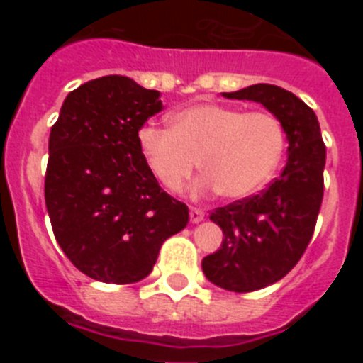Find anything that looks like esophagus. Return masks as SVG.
<instances>
[{
    "instance_id": "1",
    "label": "esophagus",
    "mask_w": 363,
    "mask_h": 363,
    "mask_svg": "<svg viewBox=\"0 0 363 363\" xmlns=\"http://www.w3.org/2000/svg\"><path fill=\"white\" fill-rule=\"evenodd\" d=\"M189 218H191L192 223H200V221H203L205 213L201 209H196V207H192L191 213H189Z\"/></svg>"
}]
</instances>
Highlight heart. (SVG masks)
<instances>
[{
  "instance_id": "b5f03b06",
  "label": "heart",
  "mask_w": 363,
  "mask_h": 363,
  "mask_svg": "<svg viewBox=\"0 0 363 363\" xmlns=\"http://www.w3.org/2000/svg\"><path fill=\"white\" fill-rule=\"evenodd\" d=\"M171 129L147 123L138 130V150L150 174L179 191L198 167L205 172L192 194L221 191L233 200L267 184L284 156L285 133L269 112H243L218 104H194L171 114Z\"/></svg>"
}]
</instances>
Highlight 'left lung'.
Returning a JSON list of instances; mask_svg holds the SVG:
<instances>
[{"mask_svg":"<svg viewBox=\"0 0 363 363\" xmlns=\"http://www.w3.org/2000/svg\"><path fill=\"white\" fill-rule=\"evenodd\" d=\"M221 96L264 105L289 143L285 169L262 194L209 216L225 240L203 258V274L221 289L251 293L281 280L309 245L323 198L325 145L313 108L281 86L258 83Z\"/></svg>","mask_w":363,"mask_h":363,"instance_id":"1","label":"left lung"}]
</instances>
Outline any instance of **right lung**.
<instances>
[{
	"instance_id": "1",
	"label": "right lung",
	"mask_w": 363,
	"mask_h": 363,
	"mask_svg": "<svg viewBox=\"0 0 363 363\" xmlns=\"http://www.w3.org/2000/svg\"><path fill=\"white\" fill-rule=\"evenodd\" d=\"M162 108L158 91L104 76L69 92L50 129L45 203L54 236L98 281L149 277L162 243L187 225V205L160 187L138 150V130Z\"/></svg>"
}]
</instances>
